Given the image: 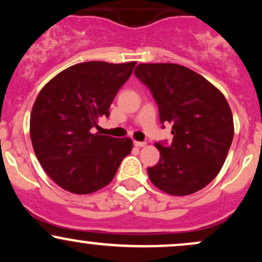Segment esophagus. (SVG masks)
<instances>
[{"mask_svg":"<svg viewBox=\"0 0 262 262\" xmlns=\"http://www.w3.org/2000/svg\"><path fill=\"white\" fill-rule=\"evenodd\" d=\"M146 143L145 141H134V146H137V148H141V146H145Z\"/></svg>","mask_w":262,"mask_h":262,"instance_id":"34e87169","label":"esophagus"}]
</instances>
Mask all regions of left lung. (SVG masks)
<instances>
[{
    "label": "left lung",
    "mask_w": 262,
    "mask_h": 262,
    "mask_svg": "<svg viewBox=\"0 0 262 262\" xmlns=\"http://www.w3.org/2000/svg\"><path fill=\"white\" fill-rule=\"evenodd\" d=\"M134 74L152 92L161 123L172 125L171 145L155 143L160 160L148 169L150 181L171 196L206 187L221 171L234 137L224 95L182 65L139 64Z\"/></svg>",
    "instance_id": "1"
}]
</instances>
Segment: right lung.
<instances>
[{"label":"right lung","instance_id":"obj_1","mask_svg":"<svg viewBox=\"0 0 262 262\" xmlns=\"http://www.w3.org/2000/svg\"><path fill=\"white\" fill-rule=\"evenodd\" d=\"M137 62L87 61L54 76L39 92L29 122L32 145L48 176L75 194H89L113 180L133 148L130 138L92 133Z\"/></svg>","mask_w":262,"mask_h":262}]
</instances>
